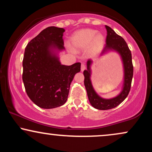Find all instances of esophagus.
<instances>
[{
    "instance_id": "34e87169",
    "label": "esophagus",
    "mask_w": 152,
    "mask_h": 152,
    "mask_svg": "<svg viewBox=\"0 0 152 152\" xmlns=\"http://www.w3.org/2000/svg\"><path fill=\"white\" fill-rule=\"evenodd\" d=\"M85 69H86V66H85L84 64H81V71H82V72H83V71H84Z\"/></svg>"
}]
</instances>
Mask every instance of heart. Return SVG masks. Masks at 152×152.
I'll return each mask as SVG.
<instances>
[{
	"label": "heart",
	"instance_id": "b5f03b06",
	"mask_svg": "<svg viewBox=\"0 0 152 152\" xmlns=\"http://www.w3.org/2000/svg\"><path fill=\"white\" fill-rule=\"evenodd\" d=\"M105 44V37L102 34L91 28H82L76 31L70 38V46L75 52L86 50L87 56H97L102 52Z\"/></svg>",
	"mask_w": 152,
	"mask_h": 152
}]
</instances>
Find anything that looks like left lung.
<instances>
[{
    "label": "left lung",
    "mask_w": 152,
    "mask_h": 152,
    "mask_svg": "<svg viewBox=\"0 0 152 152\" xmlns=\"http://www.w3.org/2000/svg\"><path fill=\"white\" fill-rule=\"evenodd\" d=\"M107 36L106 46L103 50L101 57L109 51H115L120 56L123 64L124 81L120 93L115 97L111 99H104L99 95L94 89L91 82V67L93 61L88 60L86 63L87 69L83 71L84 75V86L86 89L87 95L90 104L95 109L99 110H108L113 109L124 102L129 93L132 77H133V64H132V53L123 38L116 34L112 28L105 26Z\"/></svg>",
    "instance_id": "obj_1"
}]
</instances>
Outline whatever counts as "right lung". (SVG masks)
Instances as JSON below:
<instances>
[{
    "instance_id": "1",
    "label": "right lung",
    "mask_w": 152,
    "mask_h": 152,
    "mask_svg": "<svg viewBox=\"0 0 152 152\" xmlns=\"http://www.w3.org/2000/svg\"><path fill=\"white\" fill-rule=\"evenodd\" d=\"M62 28L50 26L28 43L23 60V81L27 95L42 109H53L66 102L81 63L63 65L59 53L65 50Z\"/></svg>"
}]
</instances>
